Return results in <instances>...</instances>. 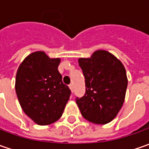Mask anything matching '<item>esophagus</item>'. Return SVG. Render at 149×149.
Segmentation results:
<instances>
[{
    "instance_id": "34e87169",
    "label": "esophagus",
    "mask_w": 149,
    "mask_h": 149,
    "mask_svg": "<svg viewBox=\"0 0 149 149\" xmlns=\"http://www.w3.org/2000/svg\"><path fill=\"white\" fill-rule=\"evenodd\" d=\"M69 88L71 89V91H73V86H72V84L69 85Z\"/></svg>"
}]
</instances>
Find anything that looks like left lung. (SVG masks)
<instances>
[{
	"instance_id": "8db88e82",
	"label": "left lung",
	"mask_w": 149,
	"mask_h": 149,
	"mask_svg": "<svg viewBox=\"0 0 149 149\" xmlns=\"http://www.w3.org/2000/svg\"><path fill=\"white\" fill-rule=\"evenodd\" d=\"M83 72L86 93L76 102L82 116L94 124L113 120L125 98L128 79L120 61L105 50H97L89 58L78 59Z\"/></svg>"
}]
</instances>
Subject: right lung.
I'll return each mask as SVG.
<instances>
[{
  "instance_id": "right-lung-1",
  "label": "right lung",
  "mask_w": 149,
  "mask_h": 149,
  "mask_svg": "<svg viewBox=\"0 0 149 149\" xmlns=\"http://www.w3.org/2000/svg\"><path fill=\"white\" fill-rule=\"evenodd\" d=\"M60 61L37 51L24 59L17 70L15 91L19 105L39 125L59 120L69 100L71 91L58 70Z\"/></svg>"
}]
</instances>
